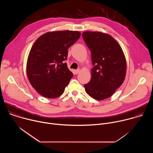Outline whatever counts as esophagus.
<instances>
[{"mask_svg":"<svg viewBox=\"0 0 153 153\" xmlns=\"http://www.w3.org/2000/svg\"><path fill=\"white\" fill-rule=\"evenodd\" d=\"M80 71V69H77V70H74V73H75L76 74H77L78 73H79Z\"/></svg>","mask_w":153,"mask_h":153,"instance_id":"esophagus-1","label":"esophagus"}]
</instances>
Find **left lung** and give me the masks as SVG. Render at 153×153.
Returning a JSON list of instances; mask_svg holds the SVG:
<instances>
[{"mask_svg": "<svg viewBox=\"0 0 153 153\" xmlns=\"http://www.w3.org/2000/svg\"><path fill=\"white\" fill-rule=\"evenodd\" d=\"M83 39L91 52V79L84 85L86 93L96 100L111 97L123 83L126 62L122 49L110 35L85 31Z\"/></svg>", "mask_w": 153, "mask_h": 153, "instance_id": "1", "label": "left lung"}]
</instances>
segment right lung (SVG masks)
<instances>
[{
    "mask_svg": "<svg viewBox=\"0 0 153 153\" xmlns=\"http://www.w3.org/2000/svg\"><path fill=\"white\" fill-rule=\"evenodd\" d=\"M76 31L48 32L34 43L27 63L28 79L42 96L53 99L62 95L73 74L64 61L68 49L79 39Z\"/></svg>",
    "mask_w": 153,
    "mask_h": 153,
    "instance_id": "obj_1",
    "label": "right lung"
}]
</instances>
